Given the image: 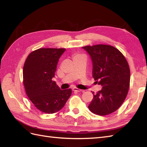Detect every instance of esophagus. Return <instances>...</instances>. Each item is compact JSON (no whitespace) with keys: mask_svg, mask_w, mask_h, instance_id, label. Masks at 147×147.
Returning <instances> with one entry per match:
<instances>
[{"mask_svg":"<svg viewBox=\"0 0 147 147\" xmlns=\"http://www.w3.org/2000/svg\"><path fill=\"white\" fill-rule=\"evenodd\" d=\"M72 90L73 91H76V92H84V90H81V89H79L78 88H76V87H74L72 88Z\"/></svg>","mask_w":147,"mask_h":147,"instance_id":"34e87169","label":"esophagus"}]
</instances>
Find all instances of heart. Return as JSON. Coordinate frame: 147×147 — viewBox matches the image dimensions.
I'll return each instance as SVG.
<instances>
[{
	"label": "heart",
	"mask_w": 147,
	"mask_h": 147,
	"mask_svg": "<svg viewBox=\"0 0 147 147\" xmlns=\"http://www.w3.org/2000/svg\"><path fill=\"white\" fill-rule=\"evenodd\" d=\"M83 55H81V54H78V53H77V54H76L74 56V57H82Z\"/></svg>",
	"instance_id": "heart-1"
}]
</instances>
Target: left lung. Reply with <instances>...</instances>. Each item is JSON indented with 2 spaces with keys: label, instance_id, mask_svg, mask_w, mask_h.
Returning <instances> with one entry per match:
<instances>
[{
  "label": "left lung",
  "instance_id": "1",
  "mask_svg": "<svg viewBox=\"0 0 147 147\" xmlns=\"http://www.w3.org/2000/svg\"><path fill=\"white\" fill-rule=\"evenodd\" d=\"M90 55L93 65L92 77L102 85L94 95L88 109L98 115H107L116 111L127 95L130 71L126 59L113 46L95 45L83 47Z\"/></svg>",
  "mask_w": 147,
  "mask_h": 147
}]
</instances>
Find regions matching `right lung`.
I'll list each match as a JSON object with an SVG mask.
<instances>
[{"mask_svg":"<svg viewBox=\"0 0 147 147\" xmlns=\"http://www.w3.org/2000/svg\"><path fill=\"white\" fill-rule=\"evenodd\" d=\"M65 49L42 48L31 52L23 68L24 85L28 98L41 112L53 113L61 110L71 94L61 90L52 78Z\"/></svg>","mask_w":147,"mask_h":147,"instance_id":"1","label":"right lung"}]
</instances>
